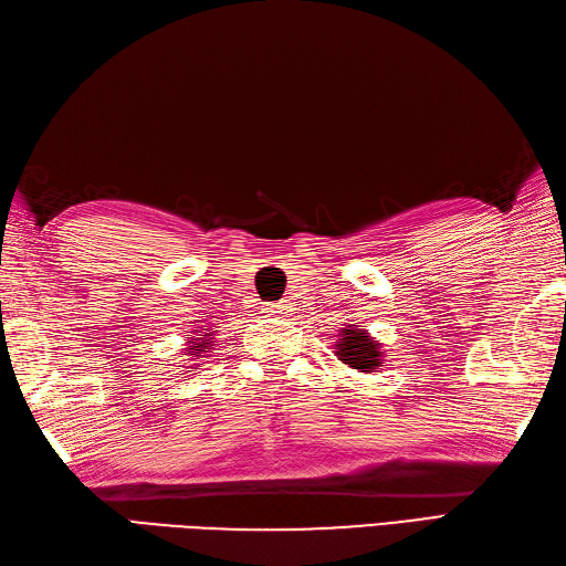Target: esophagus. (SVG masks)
<instances>
[{
	"label": "esophagus",
	"mask_w": 566,
	"mask_h": 566,
	"mask_svg": "<svg viewBox=\"0 0 566 566\" xmlns=\"http://www.w3.org/2000/svg\"><path fill=\"white\" fill-rule=\"evenodd\" d=\"M264 310L270 316H290L292 304L290 302H274V304H266Z\"/></svg>",
	"instance_id": "esophagus-1"
}]
</instances>
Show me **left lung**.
I'll return each instance as SVG.
<instances>
[{"label": "left lung", "mask_w": 566, "mask_h": 566, "mask_svg": "<svg viewBox=\"0 0 566 566\" xmlns=\"http://www.w3.org/2000/svg\"><path fill=\"white\" fill-rule=\"evenodd\" d=\"M338 361L358 368V371H371L381 364V352L371 336H366L358 328H344V338L338 342Z\"/></svg>", "instance_id": "obj_1"}]
</instances>
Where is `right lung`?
<instances>
[{
    "mask_svg": "<svg viewBox=\"0 0 566 566\" xmlns=\"http://www.w3.org/2000/svg\"><path fill=\"white\" fill-rule=\"evenodd\" d=\"M205 342H208V338H205ZM192 344H195V342H192ZM202 348H205V344H202V342H198V346H192V352H195V354H200ZM190 356H192V354H190Z\"/></svg>",
    "mask_w": 566,
    "mask_h": 566,
    "instance_id": "obj_1",
    "label": "right lung"
}]
</instances>
